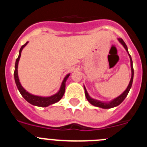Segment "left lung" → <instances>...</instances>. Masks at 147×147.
Here are the masks:
<instances>
[{
  "label": "left lung",
  "mask_w": 147,
  "mask_h": 147,
  "mask_svg": "<svg viewBox=\"0 0 147 147\" xmlns=\"http://www.w3.org/2000/svg\"><path fill=\"white\" fill-rule=\"evenodd\" d=\"M118 41L123 45V47L125 49L126 51L127 52L128 55H129V59H130V66H131V79L130 81L129 82V85L127 86V89L124 90L123 93H121V95H119V96L116 97V98H113L111 101H109V102H103V101H100V100L98 99H95V98H92L89 95V93H88L87 91V89L85 88V86L84 85V89H85V96H86L87 100H88V102L90 103L92 105L95 106V107H100V108H103V109H110V108H113V107H117L121 103L125 98L127 97V94L129 93V90H130L131 87H132V81H133V76H134V70H133V66H132V57H131V56L129 55V52H128V49H127V45L125 44V42H124V40H122L121 38H117Z\"/></svg>",
  "instance_id": "1"
}]
</instances>
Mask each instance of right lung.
Segmentation results:
<instances>
[{
    "label": "right lung",
    "mask_w": 147,
    "mask_h": 147,
    "mask_svg": "<svg viewBox=\"0 0 147 147\" xmlns=\"http://www.w3.org/2000/svg\"><path fill=\"white\" fill-rule=\"evenodd\" d=\"M28 42H26L23 45H22L21 48L19 51V55H18V59H16L15 62V72H14V76H15V81L16 83L17 88H18V90L20 91V94L22 95V96L26 100L28 103L31 105H34V106H37V107H46L48 106L53 104H55L58 102L61 98H62L63 95L65 93V82L67 81V78L69 77L71 74H67L64 77L63 80L62 82L61 86L59 88V90L54 95H51L50 96H37V95H34L28 92L25 88L22 86L21 83H20V80H19V76H18V63H19V60H20V56H21V52L23 51V48L25 47L26 45L28 44Z\"/></svg>",
    "instance_id": "1"
}]
</instances>
